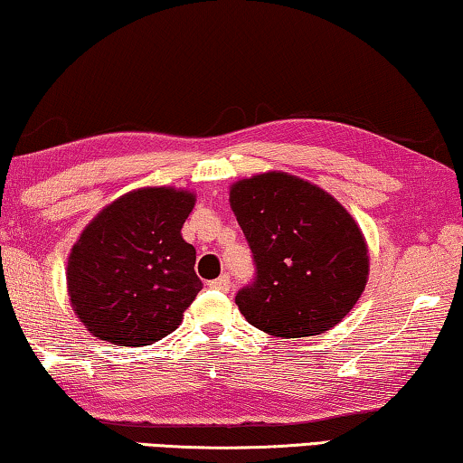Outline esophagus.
<instances>
[{
  "mask_svg": "<svg viewBox=\"0 0 463 463\" xmlns=\"http://www.w3.org/2000/svg\"><path fill=\"white\" fill-rule=\"evenodd\" d=\"M230 277L227 275H222L219 277V279H213V281H209V288L211 289H217V291H230Z\"/></svg>",
  "mask_w": 463,
  "mask_h": 463,
  "instance_id": "1",
  "label": "esophagus"
}]
</instances>
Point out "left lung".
I'll return each mask as SVG.
<instances>
[{
	"label": "left lung",
	"mask_w": 463,
	"mask_h": 463,
	"mask_svg": "<svg viewBox=\"0 0 463 463\" xmlns=\"http://www.w3.org/2000/svg\"><path fill=\"white\" fill-rule=\"evenodd\" d=\"M230 204L256 265V281L236 296L248 323L298 339L350 315L371 259L360 225L335 196L298 175L265 172L233 182Z\"/></svg>",
	"instance_id": "8db88e82"
}]
</instances>
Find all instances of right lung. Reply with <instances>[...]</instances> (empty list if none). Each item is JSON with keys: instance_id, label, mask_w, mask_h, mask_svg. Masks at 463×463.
Segmentation results:
<instances>
[{"instance_id": "1", "label": "right lung", "mask_w": 463, "mask_h": 463, "mask_svg": "<svg viewBox=\"0 0 463 463\" xmlns=\"http://www.w3.org/2000/svg\"><path fill=\"white\" fill-rule=\"evenodd\" d=\"M196 194L146 186L126 192L90 219L68 256L70 304L92 337L151 345L180 326L203 281L182 225Z\"/></svg>"}]
</instances>
